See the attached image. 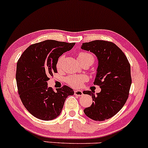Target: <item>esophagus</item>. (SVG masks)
I'll use <instances>...</instances> for the list:
<instances>
[{
    "label": "esophagus",
    "mask_w": 148,
    "mask_h": 148,
    "mask_svg": "<svg viewBox=\"0 0 148 148\" xmlns=\"http://www.w3.org/2000/svg\"><path fill=\"white\" fill-rule=\"evenodd\" d=\"M74 95L76 96L83 95V92L81 90H74Z\"/></svg>",
    "instance_id": "obj_1"
}]
</instances>
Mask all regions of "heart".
Returning <instances> with one entry per match:
<instances>
[{
	"mask_svg": "<svg viewBox=\"0 0 148 148\" xmlns=\"http://www.w3.org/2000/svg\"><path fill=\"white\" fill-rule=\"evenodd\" d=\"M78 58H79L80 63L86 62V61H90L91 63L94 62V56L89 53L86 52H81L78 55ZM62 60H63V56H60L57 61L56 67L58 69H60L62 66ZM86 81V77L82 75H72L69 76L66 79V82L68 84L69 86L74 88H79L85 81Z\"/></svg>",
	"mask_w": 148,
	"mask_h": 148,
	"instance_id": "1",
	"label": "heart"
}]
</instances>
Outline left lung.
Returning <instances> with one entry per match:
<instances>
[{
	"mask_svg": "<svg viewBox=\"0 0 148 148\" xmlns=\"http://www.w3.org/2000/svg\"><path fill=\"white\" fill-rule=\"evenodd\" d=\"M81 49L95 54L98 67L94 85L99 86L101 92L84 91L92 95L93 102L84 110L88 118L103 121L118 113L126 103L132 84L130 64L126 56L111 42L95 40L83 43Z\"/></svg>",
	"mask_w": 148,
	"mask_h": 148,
	"instance_id": "1",
	"label": "left lung"
}]
</instances>
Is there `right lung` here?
<instances>
[{"label": "right lung", "instance_id": "add662e5", "mask_svg": "<svg viewBox=\"0 0 148 148\" xmlns=\"http://www.w3.org/2000/svg\"><path fill=\"white\" fill-rule=\"evenodd\" d=\"M75 43L48 40L28 47L16 64V80L18 95L25 108L35 118L51 120L60 114L67 96L74 93L63 86L57 92L48 88L47 81L57 73L56 64L63 53Z\"/></svg>", "mask_w": 148, "mask_h": 148}]
</instances>
